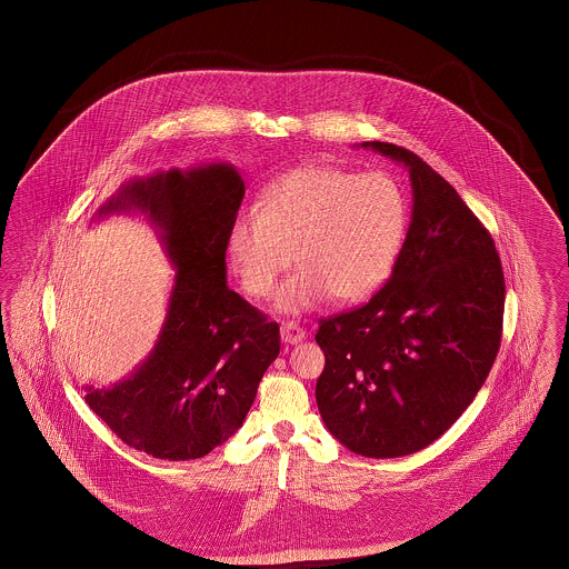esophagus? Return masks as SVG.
<instances>
[{"label": "esophagus", "instance_id": "esophagus-1", "mask_svg": "<svg viewBox=\"0 0 569 569\" xmlns=\"http://www.w3.org/2000/svg\"><path fill=\"white\" fill-rule=\"evenodd\" d=\"M281 339L290 346H297L305 339V330L297 322H281Z\"/></svg>", "mask_w": 569, "mask_h": 569}]
</instances>
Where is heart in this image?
Listing matches in <instances>:
<instances>
[{
	"instance_id": "obj_1",
	"label": "heart",
	"mask_w": 569,
	"mask_h": 569,
	"mask_svg": "<svg viewBox=\"0 0 569 569\" xmlns=\"http://www.w3.org/2000/svg\"><path fill=\"white\" fill-rule=\"evenodd\" d=\"M406 230V196L390 177L305 166L271 181L256 211L234 217L228 253L244 292L262 298L295 251L300 271L274 307L300 313L330 295L343 302L371 297L392 271Z\"/></svg>"
}]
</instances>
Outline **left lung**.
<instances>
[{
  "instance_id": "8db88e82",
  "label": "left lung",
  "mask_w": 569,
  "mask_h": 569,
  "mask_svg": "<svg viewBox=\"0 0 569 569\" xmlns=\"http://www.w3.org/2000/svg\"><path fill=\"white\" fill-rule=\"evenodd\" d=\"M362 147L406 166L411 223L378 295L320 320L316 401L348 450L397 459L446 433L482 388L501 346L506 281L492 237L441 174L403 147Z\"/></svg>"
}]
</instances>
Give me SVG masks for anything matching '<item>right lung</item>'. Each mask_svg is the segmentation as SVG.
<instances>
[{"label": "right lung", "mask_w": 569, "mask_h": 569, "mask_svg": "<svg viewBox=\"0 0 569 569\" xmlns=\"http://www.w3.org/2000/svg\"><path fill=\"white\" fill-rule=\"evenodd\" d=\"M243 193L232 163L170 168L121 186L98 211L144 213L177 269L153 350L110 388L84 386L110 431L156 459H200L237 433L279 356V325L226 286Z\"/></svg>", "instance_id": "obj_1"}]
</instances>
